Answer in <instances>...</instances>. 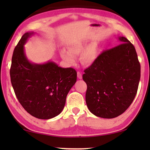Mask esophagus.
Returning a JSON list of instances; mask_svg holds the SVG:
<instances>
[{"instance_id": "34e87169", "label": "esophagus", "mask_w": 150, "mask_h": 150, "mask_svg": "<svg viewBox=\"0 0 150 150\" xmlns=\"http://www.w3.org/2000/svg\"><path fill=\"white\" fill-rule=\"evenodd\" d=\"M77 77L79 79H82V78H83L82 74H81V72H79V71L77 72Z\"/></svg>"}]
</instances>
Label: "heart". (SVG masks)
<instances>
[{"label":"heart","mask_w":150,"mask_h":150,"mask_svg":"<svg viewBox=\"0 0 150 150\" xmlns=\"http://www.w3.org/2000/svg\"><path fill=\"white\" fill-rule=\"evenodd\" d=\"M61 57L70 66L76 63V56L81 55V61L83 65L89 66L96 62L99 55V47L96 42L91 44L83 40H78L68 46V51L62 50Z\"/></svg>","instance_id":"1"}]
</instances>
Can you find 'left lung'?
Returning a JSON list of instances; mask_svg holds the SVG:
<instances>
[{"label": "left lung", "mask_w": 150, "mask_h": 150, "mask_svg": "<svg viewBox=\"0 0 150 150\" xmlns=\"http://www.w3.org/2000/svg\"><path fill=\"white\" fill-rule=\"evenodd\" d=\"M122 44L104 52L85 70V100L91 113L98 117L113 118L124 112L133 102L140 79L136 49L125 37Z\"/></svg>", "instance_id": "left-lung-1"}]
</instances>
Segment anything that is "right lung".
Listing matches in <instances>:
<instances>
[{
	"mask_svg": "<svg viewBox=\"0 0 150 150\" xmlns=\"http://www.w3.org/2000/svg\"><path fill=\"white\" fill-rule=\"evenodd\" d=\"M34 32H26L14 48L10 71L11 80L19 103L32 116L47 120L62 112L66 97L77 81L73 68H62L52 61L30 62L24 45Z\"/></svg>",
	"mask_w": 150,
	"mask_h": 150,
	"instance_id": "right-lung-1",
	"label": "right lung"
}]
</instances>
